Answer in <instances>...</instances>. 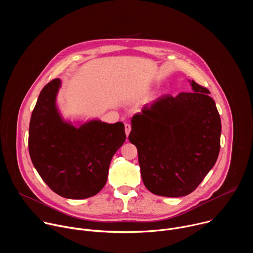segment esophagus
<instances>
[{
	"label": "esophagus",
	"instance_id": "esophagus-1",
	"mask_svg": "<svg viewBox=\"0 0 253 253\" xmlns=\"http://www.w3.org/2000/svg\"><path fill=\"white\" fill-rule=\"evenodd\" d=\"M130 131H131V125H130L129 123H126V124H125V133H126L127 137H128V135L130 134Z\"/></svg>",
	"mask_w": 253,
	"mask_h": 253
}]
</instances>
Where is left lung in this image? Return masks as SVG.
I'll return each instance as SVG.
<instances>
[{
  "label": "left lung",
  "instance_id": "8db88e82",
  "mask_svg": "<svg viewBox=\"0 0 253 253\" xmlns=\"http://www.w3.org/2000/svg\"><path fill=\"white\" fill-rule=\"evenodd\" d=\"M190 93L159 97L131 119L129 141L138 150L144 185L153 194H190L214 166L221 121L206 88L189 81Z\"/></svg>",
  "mask_w": 253,
  "mask_h": 253
}]
</instances>
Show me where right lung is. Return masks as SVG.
Listing matches in <instances>:
<instances>
[{
  "label": "right lung",
  "mask_w": 253,
  "mask_h": 253,
  "mask_svg": "<svg viewBox=\"0 0 253 253\" xmlns=\"http://www.w3.org/2000/svg\"><path fill=\"white\" fill-rule=\"evenodd\" d=\"M61 80L41 91L29 127L30 157L45 183L58 195L85 199L106 184L112 157L126 139L122 122L94 119L78 127L61 116L56 98Z\"/></svg>",
  "instance_id": "add662e5"
}]
</instances>
